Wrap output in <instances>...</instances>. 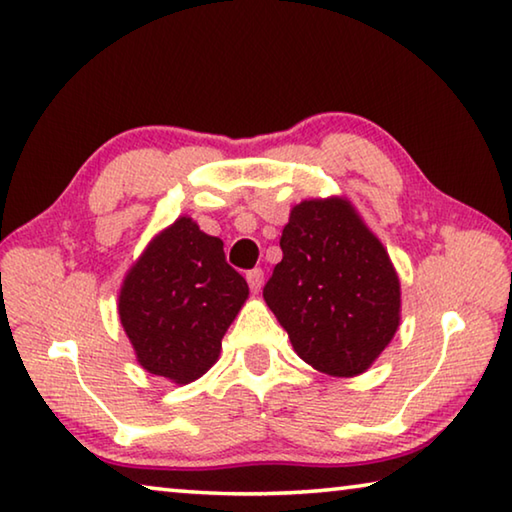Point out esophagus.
I'll use <instances>...</instances> for the list:
<instances>
[{"mask_svg": "<svg viewBox=\"0 0 512 512\" xmlns=\"http://www.w3.org/2000/svg\"><path fill=\"white\" fill-rule=\"evenodd\" d=\"M246 280H248L250 291L259 293L264 287V271H262V268H253V271L246 273Z\"/></svg>", "mask_w": 512, "mask_h": 512, "instance_id": "esophagus-1", "label": "esophagus"}]
</instances>
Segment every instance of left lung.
Instances as JSON below:
<instances>
[{
  "instance_id": "left-lung-1",
  "label": "left lung",
  "mask_w": 512,
  "mask_h": 512,
  "mask_svg": "<svg viewBox=\"0 0 512 512\" xmlns=\"http://www.w3.org/2000/svg\"><path fill=\"white\" fill-rule=\"evenodd\" d=\"M282 262L264 287L266 305L298 357L329 377H357L400 327V277L379 237L343 196L291 207Z\"/></svg>"
}]
</instances>
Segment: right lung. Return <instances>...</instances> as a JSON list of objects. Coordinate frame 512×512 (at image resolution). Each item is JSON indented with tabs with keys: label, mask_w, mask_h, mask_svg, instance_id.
<instances>
[{
	"label": "right lung",
	"mask_w": 512,
	"mask_h": 512,
	"mask_svg": "<svg viewBox=\"0 0 512 512\" xmlns=\"http://www.w3.org/2000/svg\"><path fill=\"white\" fill-rule=\"evenodd\" d=\"M246 300L248 284L225 262L223 241L178 216L128 268L117 309L137 363L185 386L219 361Z\"/></svg>",
	"instance_id": "add662e5"
}]
</instances>
